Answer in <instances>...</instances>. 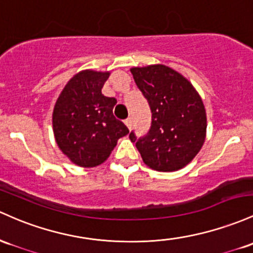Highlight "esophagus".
Here are the masks:
<instances>
[{
  "label": "esophagus",
  "instance_id": "obj_1",
  "mask_svg": "<svg viewBox=\"0 0 253 253\" xmlns=\"http://www.w3.org/2000/svg\"><path fill=\"white\" fill-rule=\"evenodd\" d=\"M125 125H126V126H127V128L131 129V128H132V125H133V120H132V118L126 119V120H125Z\"/></svg>",
  "mask_w": 253,
  "mask_h": 253
}]
</instances>
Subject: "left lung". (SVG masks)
I'll list each match as a JSON object with an SVG mask.
<instances>
[{
    "instance_id": "1",
    "label": "left lung",
    "mask_w": 253,
    "mask_h": 253,
    "mask_svg": "<svg viewBox=\"0 0 253 253\" xmlns=\"http://www.w3.org/2000/svg\"><path fill=\"white\" fill-rule=\"evenodd\" d=\"M131 73L151 110L144 137L129 133L144 163L158 171L184 168L203 146L207 114L201 96L176 71L165 65L133 67Z\"/></svg>"
}]
</instances>
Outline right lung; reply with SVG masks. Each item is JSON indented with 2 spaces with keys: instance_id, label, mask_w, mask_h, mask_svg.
<instances>
[{
  "instance_id": "right-lung-1",
  "label": "right lung",
  "mask_w": 253,
  "mask_h": 253,
  "mask_svg": "<svg viewBox=\"0 0 253 253\" xmlns=\"http://www.w3.org/2000/svg\"><path fill=\"white\" fill-rule=\"evenodd\" d=\"M109 72L86 69L65 86L52 113V129L61 151L80 167L103 163L118 139L128 134L124 122L114 116V97L102 95Z\"/></svg>"
}]
</instances>
